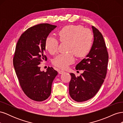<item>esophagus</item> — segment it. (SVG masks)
Masks as SVG:
<instances>
[{"instance_id": "1", "label": "esophagus", "mask_w": 123, "mask_h": 123, "mask_svg": "<svg viewBox=\"0 0 123 123\" xmlns=\"http://www.w3.org/2000/svg\"><path fill=\"white\" fill-rule=\"evenodd\" d=\"M64 73H65L64 71H62V70H59V71H58V73H59V74H63Z\"/></svg>"}]
</instances>
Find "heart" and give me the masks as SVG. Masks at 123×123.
<instances>
[{
  "label": "heart",
  "mask_w": 123,
  "mask_h": 123,
  "mask_svg": "<svg viewBox=\"0 0 123 123\" xmlns=\"http://www.w3.org/2000/svg\"><path fill=\"white\" fill-rule=\"evenodd\" d=\"M61 42H67V54H59L52 61L57 67L66 69L74 62V54L78 58L84 57L90 51L93 35L90 29L83 28L80 25H68L63 27L58 33ZM58 42L52 37H48L45 42L47 50L51 54L57 52Z\"/></svg>",
  "instance_id": "obj_1"
}]
</instances>
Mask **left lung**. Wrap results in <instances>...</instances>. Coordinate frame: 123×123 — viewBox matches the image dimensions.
I'll return each instance as SVG.
<instances>
[{
    "mask_svg": "<svg viewBox=\"0 0 123 123\" xmlns=\"http://www.w3.org/2000/svg\"><path fill=\"white\" fill-rule=\"evenodd\" d=\"M94 40L91 50L85 58L76 66V70L84 72L76 77L70 73L69 94L73 100L82 102L92 98L97 93L105 79L108 53L103 36L98 30L92 26Z\"/></svg>",
    "mask_w": 123,
    "mask_h": 123,
    "instance_id": "obj_1",
    "label": "left lung"
}]
</instances>
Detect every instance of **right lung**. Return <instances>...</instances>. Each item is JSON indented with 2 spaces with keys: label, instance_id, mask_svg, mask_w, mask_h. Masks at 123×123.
<instances>
[{
  "label": "right lung",
  "instance_id": "right-lung-1",
  "mask_svg": "<svg viewBox=\"0 0 123 123\" xmlns=\"http://www.w3.org/2000/svg\"><path fill=\"white\" fill-rule=\"evenodd\" d=\"M56 25L41 24L28 29L20 36L16 44L13 65L21 89L28 98L42 102L49 97L57 72L48 67L44 72L39 65L47 59L44 55L45 42Z\"/></svg>",
  "mask_w": 123,
  "mask_h": 123
}]
</instances>
